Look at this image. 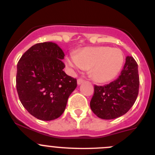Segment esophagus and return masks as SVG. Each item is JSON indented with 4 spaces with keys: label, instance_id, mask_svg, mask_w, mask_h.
I'll return each mask as SVG.
<instances>
[{
    "label": "esophagus",
    "instance_id": "34e87169",
    "mask_svg": "<svg viewBox=\"0 0 155 155\" xmlns=\"http://www.w3.org/2000/svg\"><path fill=\"white\" fill-rule=\"evenodd\" d=\"M77 82H78V85H80V84H81L84 83V81L81 78H79V79H78V81Z\"/></svg>",
    "mask_w": 155,
    "mask_h": 155
}]
</instances>
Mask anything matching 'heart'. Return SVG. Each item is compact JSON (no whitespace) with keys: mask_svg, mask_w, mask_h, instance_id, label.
Wrapping results in <instances>:
<instances>
[{"mask_svg":"<svg viewBox=\"0 0 155 155\" xmlns=\"http://www.w3.org/2000/svg\"><path fill=\"white\" fill-rule=\"evenodd\" d=\"M71 70L89 68V74L95 81L107 83L120 74L124 64V53L118 48L109 46L85 47L65 58Z\"/></svg>","mask_w":155,"mask_h":155,"instance_id":"obj_1","label":"heart"}]
</instances>
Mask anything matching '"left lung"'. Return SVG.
<instances>
[{"label":"left lung","mask_w":155,"mask_h":155,"mask_svg":"<svg viewBox=\"0 0 155 155\" xmlns=\"http://www.w3.org/2000/svg\"><path fill=\"white\" fill-rule=\"evenodd\" d=\"M138 66L133 57H127L121 74L104 86L94 85L90 107L98 117L113 120L126 114L134 105L139 91Z\"/></svg>","instance_id":"1"}]
</instances>
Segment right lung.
<instances>
[{
    "mask_svg": "<svg viewBox=\"0 0 155 155\" xmlns=\"http://www.w3.org/2000/svg\"><path fill=\"white\" fill-rule=\"evenodd\" d=\"M64 53L52 42L37 43L21 56L17 65L16 87L25 109L44 121L57 119L77 87L76 79L63 71Z\"/></svg>",
    "mask_w": 155,
    "mask_h": 155,
    "instance_id": "right-lung-1",
    "label": "right lung"
}]
</instances>
